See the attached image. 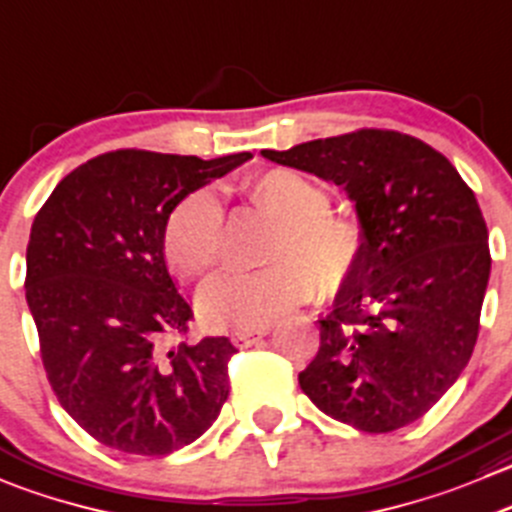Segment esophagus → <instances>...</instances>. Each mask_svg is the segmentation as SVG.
Segmentation results:
<instances>
[{
    "instance_id": "1",
    "label": "esophagus",
    "mask_w": 512,
    "mask_h": 512,
    "mask_svg": "<svg viewBox=\"0 0 512 512\" xmlns=\"http://www.w3.org/2000/svg\"><path fill=\"white\" fill-rule=\"evenodd\" d=\"M267 332H270V327H260V330H235L232 332V342H235L237 347H250L255 345L260 337H265Z\"/></svg>"
}]
</instances>
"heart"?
<instances>
[{"mask_svg": "<svg viewBox=\"0 0 512 512\" xmlns=\"http://www.w3.org/2000/svg\"><path fill=\"white\" fill-rule=\"evenodd\" d=\"M247 205L272 222L262 262L250 275L212 280L200 295L202 320L212 327L260 330L317 295H342L360 280L370 260V232L347 212L330 210V195L317 182L285 167L265 170L245 185ZM170 270L180 280H200L225 257V215L210 190L182 197L162 237Z\"/></svg>", "mask_w": 512, "mask_h": 512, "instance_id": "obj_1", "label": "heart"}]
</instances>
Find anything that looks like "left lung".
<instances>
[{
    "instance_id": "8db88e82",
    "label": "left lung",
    "mask_w": 512,
    "mask_h": 512,
    "mask_svg": "<svg viewBox=\"0 0 512 512\" xmlns=\"http://www.w3.org/2000/svg\"><path fill=\"white\" fill-rule=\"evenodd\" d=\"M262 155L345 187L370 232L365 272L320 320L302 393L362 433L415 423L478 340L490 247L473 190L448 157L395 130L362 127Z\"/></svg>"
}]
</instances>
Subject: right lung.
Wrapping results in <instances>:
<instances>
[{
	"label": "right lung",
	"instance_id": "obj_1",
	"mask_svg": "<svg viewBox=\"0 0 512 512\" xmlns=\"http://www.w3.org/2000/svg\"><path fill=\"white\" fill-rule=\"evenodd\" d=\"M114 150L69 172L32 222L27 305L59 405L107 448L167 455L195 443L227 395V337L185 342L192 307L162 252L170 212L250 160Z\"/></svg>",
	"mask_w": 512,
	"mask_h": 512
}]
</instances>
